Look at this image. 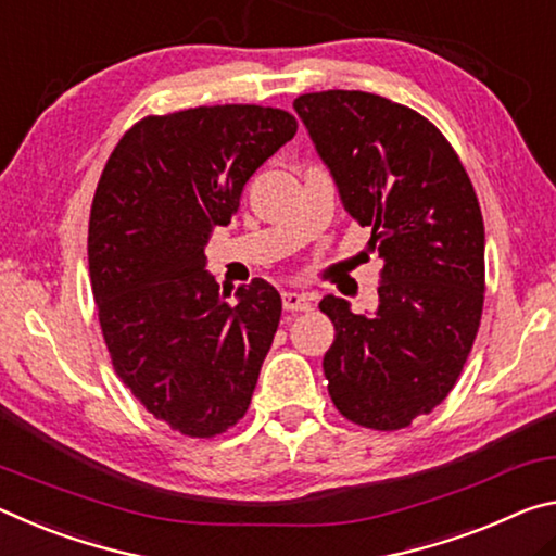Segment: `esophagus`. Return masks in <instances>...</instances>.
I'll return each instance as SVG.
<instances>
[{
    "label": "esophagus",
    "instance_id": "obj_1",
    "mask_svg": "<svg viewBox=\"0 0 556 556\" xmlns=\"http://www.w3.org/2000/svg\"><path fill=\"white\" fill-rule=\"evenodd\" d=\"M283 307L288 313H307L313 307V298L307 293H283Z\"/></svg>",
    "mask_w": 556,
    "mask_h": 556
}]
</instances>
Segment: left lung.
<instances>
[{
  "label": "left lung",
  "instance_id": "left-lung-1",
  "mask_svg": "<svg viewBox=\"0 0 556 556\" xmlns=\"http://www.w3.org/2000/svg\"><path fill=\"white\" fill-rule=\"evenodd\" d=\"M348 214L379 251V307L325 295L334 325L323 369L332 404L375 431L431 414L476 342L485 300V226L456 150L412 108L364 90L295 98Z\"/></svg>",
  "mask_w": 556,
  "mask_h": 556
}]
</instances>
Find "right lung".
I'll use <instances>...</instances> for the list:
<instances>
[{
  "label": "right lung",
  "instance_id": "add662e5",
  "mask_svg": "<svg viewBox=\"0 0 556 556\" xmlns=\"http://www.w3.org/2000/svg\"><path fill=\"white\" fill-rule=\"evenodd\" d=\"M280 108L199 105L148 115L105 162L88 222V270L115 375L189 439L239 424L280 323L263 278L226 303L204 270L216 226L231 224L263 162L293 140Z\"/></svg>",
  "mask_w": 556,
  "mask_h": 556
}]
</instances>
